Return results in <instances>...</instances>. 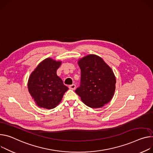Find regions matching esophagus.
Instances as JSON below:
<instances>
[{"label": "esophagus", "instance_id": "34e87169", "mask_svg": "<svg viewBox=\"0 0 153 153\" xmlns=\"http://www.w3.org/2000/svg\"><path fill=\"white\" fill-rule=\"evenodd\" d=\"M69 88L70 90H74L76 88V85L75 84H73V85H71L69 86Z\"/></svg>", "mask_w": 153, "mask_h": 153}]
</instances>
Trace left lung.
<instances>
[{"label":"left lung","instance_id":"left-lung-1","mask_svg":"<svg viewBox=\"0 0 153 153\" xmlns=\"http://www.w3.org/2000/svg\"><path fill=\"white\" fill-rule=\"evenodd\" d=\"M80 68V87L75 92L85 105L100 108L112 100L116 79L113 71L98 55L90 54L78 61Z\"/></svg>","mask_w":153,"mask_h":153}]
</instances>
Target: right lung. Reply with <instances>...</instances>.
<instances>
[{"label": "right lung", "mask_w": 153, "mask_h": 153, "mask_svg": "<svg viewBox=\"0 0 153 153\" xmlns=\"http://www.w3.org/2000/svg\"><path fill=\"white\" fill-rule=\"evenodd\" d=\"M61 63L60 61L51 58L46 59L37 66L29 78V91L35 104L41 108H55L68 90L57 75Z\"/></svg>", "instance_id": "add662e5"}]
</instances>
